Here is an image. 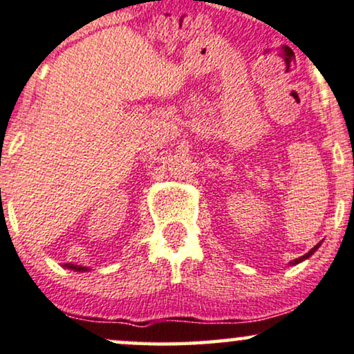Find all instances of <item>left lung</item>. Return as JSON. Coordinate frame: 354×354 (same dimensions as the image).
Masks as SVG:
<instances>
[{
    "mask_svg": "<svg viewBox=\"0 0 354 354\" xmlns=\"http://www.w3.org/2000/svg\"><path fill=\"white\" fill-rule=\"evenodd\" d=\"M320 245H322V241H320V243H317V245H315V247L310 250V252H308V253H306V254H304V257H299V258H296V259H294V261H290V265H297V263H301V261H304V259H307L308 257H312V254H314V253L317 252V248H319V247H320Z\"/></svg>",
    "mask_w": 354,
    "mask_h": 354,
    "instance_id": "8db88e82",
    "label": "left lung"
}]
</instances>
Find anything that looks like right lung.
<instances>
[{"label": "right lung", "instance_id": "right-lung-1", "mask_svg": "<svg viewBox=\"0 0 354 354\" xmlns=\"http://www.w3.org/2000/svg\"><path fill=\"white\" fill-rule=\"evenodd\" d=\"M66 270H73V271H82V272H86L89 271L88 266H82V265H73V263H66V265H64Z\"/></svg>", "mask_w": 354, "mask_h": 354}]
</instances>
